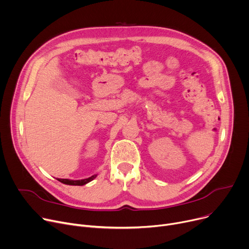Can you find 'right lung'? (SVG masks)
<instances>
[{"instance_id": "1", "label": "right lung", "mask_w": 249, "mask_h": 249, "mask_svg": "<svg viewBox=\"0 0 249 249\" xmlns=\"http://www.w3.org/2000/svg\"><path fill=\"white\" fill-rule=\"evenodd\" d=\"M95 177L97 176H92L89 178H86V179H80V180H70V179H63V178H60L58 179L59 181H61L62 183H65V184H69V185H84L89 181H91L93 178H95Z\"/></svg>"}]
</instances>
